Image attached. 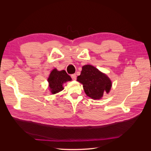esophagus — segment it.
<instances>
[{
  "label": "esophagus",
  "instance_id": "esophagus-1",
  "mask_svg": "<svg viewBox=\"0 0 151 151\" xmlns=\"http://www.w3.org/2000/svg\"><path fill=\"white\" fill-rule=\"evenodd\" d=\"M71 78L73 80H76V74H72L71 75Z\"/></svg>",
  "mask_w": 151,
  "mask_h": 151
}]
</instances>
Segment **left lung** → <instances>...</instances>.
Wrapping results in <instances>:
<instances>
[{"mask_svg":"<svg viewBox=\"0 0 151 151\" xmlns=\"http://www.w3.org/2000/svg\"><path fill=\"white\" fill-rule=\"evenodd\" d=\"M77 81L82 83L85 94L93 99H100L103 93H108L112 87V82L105 74L91 65L82 67Z\"/></svg>","mask_w":151,"mask_h":151,"instance_id":"obj_1","label":"left lung"}]
</instances>
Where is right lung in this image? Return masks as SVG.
<instances>
[{"label": "right lung", "mask_w": 151, "mask_h": 151, "mask_svg": "<svg viewBox=\"0 0 151 151\" xmlns=\"http://www.w3.org/2000/svg\"><path fill=\"white\" fill-rule=\"evenodd\" d=\"M72 80L70 76L63 70L58 71L56 69L52 70L48 79L51 92L52 94L58 93L63 90V83Z\"/></svg>", "instance_id": "obj_1"}]
</instances>
